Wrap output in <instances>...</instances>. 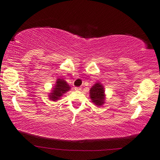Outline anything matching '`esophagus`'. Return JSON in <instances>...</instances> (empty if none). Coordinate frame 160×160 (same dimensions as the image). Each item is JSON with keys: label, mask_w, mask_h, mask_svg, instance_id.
<instances>
[{"label": "esophagus", "mask_w": 160, "mask_h": 160, "mask_svg": "<svg viewBox=\"0 0 160 160\" xmlns=\"http://www.w3.org/2000/svg\"><path fill=\"white\" fill-rule=\"evenodd\" d=\"M74 89L76 91H80L81 90V87H74Z\"/></svg>", "instance_id": "esophagus-1"}]
</instances>
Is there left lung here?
<instances>
[{
	"label": "left lung",
	"mask_w": 160,
	"mask_h": 160,
	"mask_svg": "<svg viewBox=\"0 0 160 160\" xmlns=\"http://www.w3.org/2000/svg\"><path fill=\"white\" fill-rule=\"evenodd\" d=\"M90 98L95 104L101 106L104 102V90L101 83L95 84L90 89Z\"/></svg>",
	"instance_id": "8db88e82"
}]
</instances>
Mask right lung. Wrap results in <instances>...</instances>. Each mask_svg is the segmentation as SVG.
Here are the masks:
<instances>
[{
	"mask_svg": "<svg viewBox=\"0 0 160 160\" xmlns=\"http://www.w3.org/2000/svg\"><path fill=\"white\" fill-rule=\"evenodd\" d=\"M70 89V86L68 85L63 79H58L57 80L56 86L52 89V92L49 95V98L52 101H57L65 94L66 92Z\"/></svg>",
	"mask_w": 160,
	"mask_h": 160,
	"instance_id": "right-lung-1",
	"label": "right lung"
}]
</instances>
